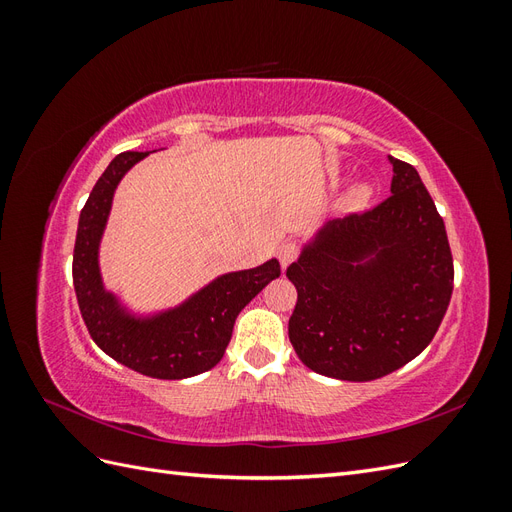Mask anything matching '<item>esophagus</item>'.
I'll use <instances>...</instances> for the list:
<instances>
[{"mask_svg": "<svg viewBox=\"0 0 512 512\" xmlns=\"http://www.w3.org/2000/svg\"><path fill=\"white\" fill-rule=\"evenodd\" d=\"M299 254H301V247H299V243H294V241H286V243H282L280 245V250H277V258H280V262H282V267L286 269L290 262H294L299 258Z\"/></svg>", "mask_w": 512, "mask_h": 512, "instance_id": "34e87169", "label": "esophagus"}]
</instances>
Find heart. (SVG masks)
<instances>
[{
  "mask_svg": "<svg viewBox=\"0 0 512 512\" xmlns=\"http://www.w3.org/2000/svg\"><path fill=\"white\" fill-rule=\"evenodd\" d=\"M367 198H369V188H367V185H356V188L346 196V205L350 209L363 207L367 203Z\"/></svg>",
  "mask_w": 512,
  "mask_h": 512,
  "instance_id": "heart-1",
  "label": "heart"
}]
</instances>
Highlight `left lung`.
Instances as JSON below:
<instances>
[{"instance_id": "obj_1", "label": "left lung", "mask_w": 512, "mask_h": 512, "mask_svg": "<svg viewBox=\"0 0 512 512\" xmlns=\"http://www.w3.org/2000/svg\"><path fill=\"white\" fill-rule=\"evenodd\" d=\"M391 196L324 226L286 271L299 299L288 337L316 374L367 382L410 363L453 294L444 220L416 168L391 158Z\"/></svg>"}]
</instances>
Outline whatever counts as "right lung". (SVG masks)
<instances>
[{"mask_svg":"<svg viewBox=\"0 0 512 512\" xmlns=\"http://www.w3.org/2000/svg\"><path fill=\"white\" fill-rule=\"evenodd\" d=\"M147 153L126 151L108 164L81 211L76 230L72 280L91 339L138 374L181 380L203 374L222 361L241 309L282 269L275 258L256 269L226 273L183 305L153 318H134L102 286L98 247L121 177Z\"/></svg>","mask_w":512,"mask_h":512,"instance_id":"right-lung-1","label":"right lung"}]
</instances>
